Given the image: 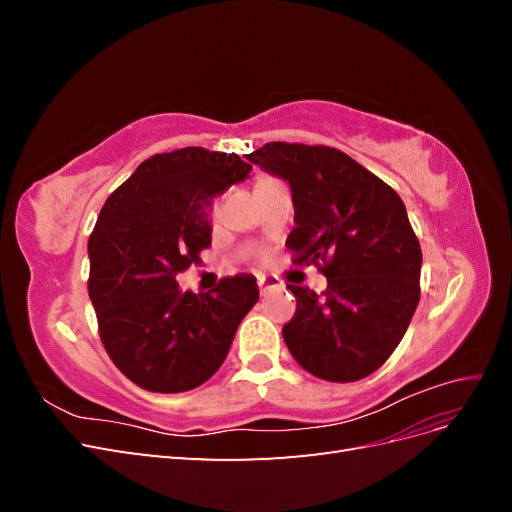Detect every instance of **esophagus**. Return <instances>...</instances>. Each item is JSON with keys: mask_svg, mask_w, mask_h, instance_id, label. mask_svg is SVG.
<instances>
[{"mask_svg": "<svg viewBox=\"0 0 512 512\" xmlns=\"http://www.w3.org/2000/svg\"><path fill=\"white\" fill-rule=\"evenodd\" d=\"M275 288H277V282L273 280V277H267V275L258 277V290H260V294H267V292H271Z\"/></svg>", "mask_w": 512, "mask_h": 512, "instance_id": "obj_1", "label": "esophagus"}]
</instances>
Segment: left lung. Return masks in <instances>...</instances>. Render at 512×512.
<instances>
[{"label": "left lung", "mask_w": 512, "mask_h": 512, "mask_svg": "<svg viewBox=\"0 0 512 512\" xmlns=\"http://www.w3.org/2000/svg\"><path fill=\"white\" fill-rule=\"evenodd\" d=\"M250 162L290 183L294 265H314L327 290L288 284L297 312L284 342L305 371L356 382L389 359L421 299V245L404 200L344 151L267 143Z\"/></svg>", "instance_id": "8db88e82"}]
</instances>
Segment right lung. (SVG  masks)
<instances>
[{"label":"right lung","mask_w":512,"mask_h":512,"mask_svg":"<svg viewBox=\"0 0 512 512\" xmlns=\"http://www.w3.org/2000/svg\"><path fill=\"white\" fill-rule=\"evenodd\" d=\"M250 170L237 153L183 147L151 156L106 198L87 243V290L106 354L145 391L207 382L258 301L252 275L224 277L205 294L177 284L211 245L213 198Z\"/></svg>","instance_id":"right-lung-1"}]
</instances>
